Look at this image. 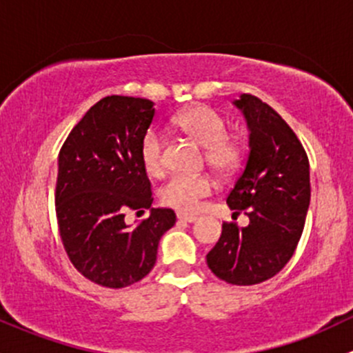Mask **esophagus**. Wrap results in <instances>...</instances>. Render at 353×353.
Returning a JSON list of instances; mask_svg holds the SVG:
<instances>
[{"mask_svg":"<svg viewBox=\"0 0 353 353\" xmlns=\"http://www.w3.org/2000/svg\"><path fill=\"white\" fill-rule=\"evenodd\" d=\"M177 218H179L181 221H186V223H194V221L198 220V216H194V214H186V213H177Z\"/></svg>","mask_w":353,"mask_h":353,"instance_id":"1","label":"esophagus"}]
</instances>
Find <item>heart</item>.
<instances>
[{
  "label": "heart",
  "instance_id": "obj_1",
  "mask_svg": "<svg viewBox=\"0 0 353 353\" xmlns=\"http://www.w3.org/2000/svg\"><path fill=\"white\" fill-rule=\"evenodd\" d=\"M174 123L196 142L205 145L206 162L216 172L230 174L242 162V142L226 133V123L220 113L206 105H196L181 111ZM140 159L148 176H161L165 169L164 140L150 130L140 147ZM213 181L206 174H176L161 189V201L184 213H194L203 198L211 194Z\"/></svg>",
  "mask_w": 353,
  "mask_h": 353
}]
</instances>
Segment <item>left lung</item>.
<instances>
[{"mask_svg": "<svg viewBox=\"0 0 353 353\" xmlns=\"http://www.w3.org/2000/svg\"><path fill=\"white\" fill-rule=\"evenodd\" d=\"M233 105L248 127V159L226 198L233 214L243 211L248 225L223 223L208 252L211 272L235 285L264 283L294 254L310 208V162L301 142L277 111L252 94Z\"/></svg>", "mask_w": 353, "mask_h": 353, "instance_id": "1", "label": "left lung"}]
</instances>
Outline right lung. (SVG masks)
<instances>
[{
  "label": "right lung",
  "instance_id": "1",
  "mask_svg": "<svg viewBox=\"0 0 353 353\" xmlns=\"http://www.w3.org/2000/svg\"><path fill=\"white\" fill-rule=\"evenodd\" d=\"M154 103L106 96L88 110L59 154L55 213L72 265L92 283L127 288L154 269L159 240L176 223L169 208H152L150 181L140 147ZM151 210L137 227L128 210Z\"/></svg>",
  "mask_w": 353,
  "mask_h": 353
}]
</instances>
